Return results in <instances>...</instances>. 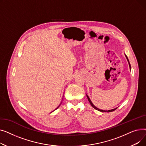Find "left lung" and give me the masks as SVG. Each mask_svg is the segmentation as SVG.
<instances>
[{
  "label": "left lung",
  "mask_w": 146,
  "mask_h": 146,
  "mask_svg": "<svg viewBox=\"0 0 146 146\" xmlns=\"http://www.w3.org/2000/svg\"><path fill=\"white\" fill-rule=\"evenodd\" d=\"M125 57H126V58H127V61H128V64H129V68H130V70H131V65H130V64H129V60H128V57H127V56L125 55ZM86 96H87V98H88V101H89V102H90V105H91V106L93 107V108H94V109H95V110H98V111H101V112H112V111H115V110L117 108H115V109H112V110H108V111H105V110H100V109H99V108H96V107L92 104V101H90V98H89V97L86 95Z\"/></svg>",
  "instance_id": "8db88e82"
}]
</instances>
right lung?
I'll return each instance as SVG.
<instances>
[{"instance_id":"obj_1","label":"right lung","mask_w":146,"mask_h":146,"mask_svg":"<svg viewBox=\"0 0 146 146\" xmlns=\"http://www.w3.org/2000/svg\"><path fill=\"white\" fill-rule=\"evenodd\" d=\"M61 104H60V105H59V106H58V107H57V108H56V110H57V109H58V107H59V106H60V105H61ZM55 110H54V111H55Z\"/></svg>"}]
</instances>
